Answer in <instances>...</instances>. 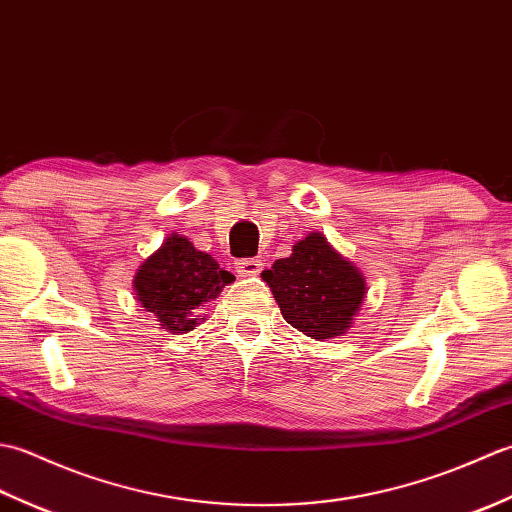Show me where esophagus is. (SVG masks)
Segmentation results:
<instances>
[{
  "mask_svg": "<svg viewBox=\"0 0 512 512\" xmlns=\"http://www.w3.org/2000/svg\"><path fill=\"white\" fill-rule=\"evenodd\" d=\"M262 262H259V259H255V257H246V259H239V262L235 264V268H237V273L242 275V277H255V275H259L262 273Z\"/></svg>",
  "mask_w": 512,
  "mask_h": 512,
  "instance_id": "1",
  "label": "esophagus"
}]
</instances>
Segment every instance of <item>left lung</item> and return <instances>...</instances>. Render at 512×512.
<instances>
[{
	"mask_svg": "<svg viewBox=\"0 0 512 512\" xmlns=\"http://www.w3.org/2000/svg\"><path fill=\"white\" fill-rule=\"evenodd\" d=\"M262 279L284 319L312 339L345 334L365 297L363 275L321 233H310L292 246V255L277 259Z\"/></svg>",
	"mask_w": 512,
	"mask_h": 512,
	"instance_id": "8db88e82",
	"label": "left lung"
}]
</instances>
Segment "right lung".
Here are the masks:
<instances>
[{
    "label": "right lung",
    "mask_w": 512,
    "mask_h": 512,
    "mask_svg": "<svg viewBox=\"0 0 512 512\" xmlns=\"http://www.w3.org/2000/svg\"><path fill=\"white\" fill-rule=\"evenodd\" d=\"M235 277L220 268L211 255L195 250L187 237L171 235L134 279L138 301L154 312L169 332L195 328V312L202 303L215 299Z\"/></svg>",
    "instance_id": "right-lung-1"
}]
</instances>
